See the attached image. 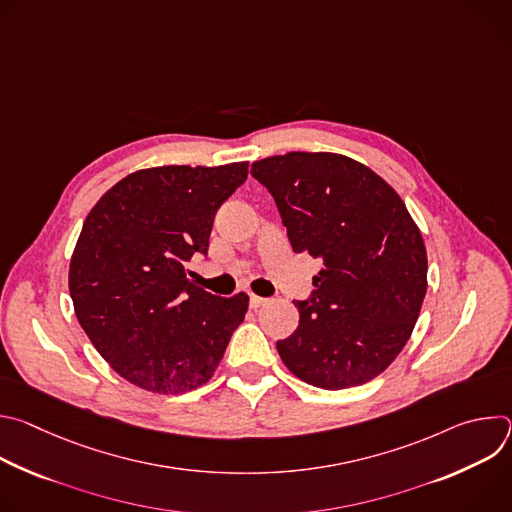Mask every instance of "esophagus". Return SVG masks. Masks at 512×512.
Listing matches in <instances>:
<instances>
[{"instance_id": "esophagus-1", "label": "esophagus", "mask_w": 512, "mask_h": 512, "mask_svg": "<svg viewBox=\"0 0 512 512\" xmlns=\"http://www.w3.org/2000/svg\"><path fill=\"white\" fill-rule=\"evenodd\" d=\"M265 302H267V300H265V298H259V296H255V294H251V296H249V306H251V308H253V310H257V308H261V306H263V304H265Z\"/></svg>"}]
</instances>
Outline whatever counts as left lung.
Here are the masks:
<instances>
[{"label":"left lung","mask_w":512,"mask_h":512,"mask_svg":"<svg viewBox=\"0 0 512 512\" xmlns=\"http://www.w3.org/2000/svg\"><path fill=\"white\" fill-rule=\"evenodd\" d=\"M296 253L322 263L296 332L277 340L285 367L338 391L381 375L407 344L427 291L423 237L401 196L371 168L330 152L251 166Z\"/></svg>","instance_id":"8db88e82"}]
</instances>
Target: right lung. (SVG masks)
Returning a JSON list of instances; mask_svg holds the SVG:
<instances>
[{"mask_svg":"<svg viewBox=\"0 0 512 512\" xmlns=\"http://www.w3.org/2000/svg\"><path fill=\"white\" fill-rule=\"evenodd\" d=\"M247 170L249 162L139 170L85 218L70 298L97 352L131 385L180 395L208 383L243 322L247 294L212 296L184 265L206 255L214 214Z\"/></svg>","mask_w":512,"mask_h":512,"instance_id":"1","label":"right lung"}]
</instances>
